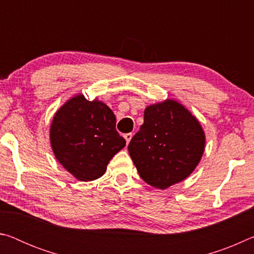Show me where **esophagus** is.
Returning a JSON list of instances; mask_svg holds the SVG:
<instances>
[{
    "instance_id": "esophagus-1",
    "label": "esophagus",
    "mask_w": 254,
    "mask_h": 254,
    "mask_svg": "<svg viewBox=\"0 0 254 254\" xmlns=\"http://www.w3.org/2000/svg\"><path fill=\"white\" fill-rule=\"evenodd\" d=\"M124 139H126L127 143H128L132 139V133H127V134H124Z\"/></svg>"
}]
</instances>
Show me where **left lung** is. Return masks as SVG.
<instances>
[{"mask_svg":"<svg viewBox=\"0 0 254 254\" xmlns=\"http://www.w3.org/2000/svg\"><path fill=\"white\" fill-rule=\"evenodd\" d=\"M127 149L140 177L165 189L194 171L204 153L205 134L190 112L167 100L145 109L144 122Z\"/></svg>","mask_w":254,"mask_h":254,"instance_id":"1","label":"left lung"}]
</instances>
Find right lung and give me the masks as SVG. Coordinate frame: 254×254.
Instances as JSON below:
<instances>
[{
	"mask_svg": "<svg viewBox=\"0 0 254 254\" xmlns=\"http://www.w3.org/2000/svg\"><path fill=\"white\" fill-rule=\"evenodd\" d=\"M109 106L77 95L60 107L50 128L54 153L64 168L81 182L104 175L115 153L126 147Z\"/></svg>",
	"mask_w": 254,
	"mask_h": 254,
	"instance_id": "add662e5",
	"label": "right lung"
}]
</instances>
